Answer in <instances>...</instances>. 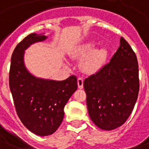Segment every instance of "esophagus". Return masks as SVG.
Wrapping results in <instances>:
<instances>
[{
	"instance_id": "obj_1",
	"label": "esophagus",
	"mask_w": 149,
	"mask_h": 149,
	"mask_svg": "<svg viewBox=\"0 0 149 149\" xmlns=\"http://www.w3.org/2000/svg\"><path fill=\"white\" fill-rule=\"evenodd\" d=\"M83 83H84V81H83V79L81 77H79L77 79V84H78V88L81 89V88H83Z\"/></svg>"
}]
</instances>
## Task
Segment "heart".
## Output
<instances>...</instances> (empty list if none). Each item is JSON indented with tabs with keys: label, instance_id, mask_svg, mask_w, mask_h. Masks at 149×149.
Instances as JSON below:
<instances>
[{
	"label": "heart",
	"instance_id": "1",
	"mask_svg": "<svg viewBox=\"0 0 149 149\" xmlns=\"http://www.w3.org/2000/svg\"><path fill=\"white\" fill-rule=\"evenodd\" d=\"M94 45L95 44L92 41L85 42L75 47L71 53L73 58H81L86 56L82 61L81 67L88 73H93L99 70L108 55L105 47L93 49Z\"/></svg>",
	"mask_w": 149,
	"mask_h": 149
}]
</instances>
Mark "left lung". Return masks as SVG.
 <instances>
[{
	"instance_id": "1",
	"label": "left lung",
	"mask_w": 149,
	"mask_h": 149,
	"mask_svg": "<svg viewBox=\"0 0 149 149\" xmlns=\"http://www.w3.org/2000/svg\"><path fill=\"white\" fill-rule=\"evenodd\" d=\"M88 115L103 130L121 126L131 114L139 92L136 56L123 37L109 63L84 81Z\"/></svg>"
}]
</instances>
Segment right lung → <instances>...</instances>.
Returning a JSON list of instances; mask_svg holds the SVG:
<instances>
[{
	"instance_id": "obj_1",
	"label": "right lung",
	"mask_w": 149,
	"mask_h": 149,
	"mask_svg": "<svg viewBox=\"0 0 149 149\" xmlns=\"http://www.w3.org/2000/svg\"><path fill=\"white\" fill-rule=\"evenodd\" d=\"M47 38L45 33H31L19 43L13 52L9 71V88L18 116L29 131L40 136L57 130L65 104L77 89L75 76L54 81L37 77L26 68L25 50Z\"/></svg>"
}]
</instances>
